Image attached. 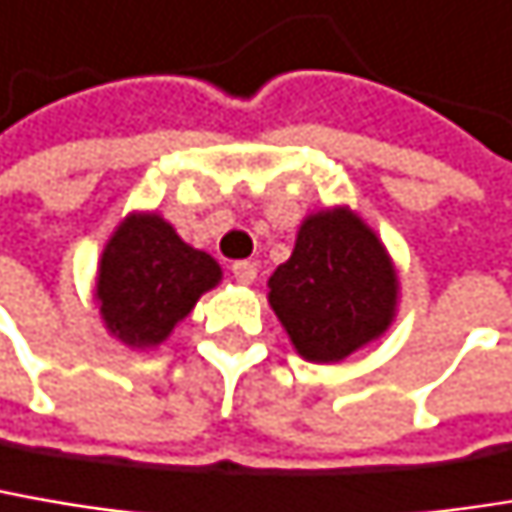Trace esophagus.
Here are the masks:
<instances>
[{"label": "esophagus", "instance_id": "1", "mask_svg": "<svg viewBox=\"0 0 512 512\" xmlns=\"http://www.w3.org/2000/svg\"><path fill=\"white\" fill-rule=\"evenodd\" d=\"M231 275H234L240 284H252L257 278V266L252 260H237V263L231 266Z\"/></svg>", "mask_w": 512, "mask_h": 512}]
</instances>
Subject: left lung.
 Here are the masks:
<instances>
[{
    "label": "left lung",
    "mask_w": 512,
    "mask_h": 512,
    "mask_svg": "<svg viewBox=\"0 0 512 512\" xmlns=\"http://www.w3.org/2000/svg\"><path fill=\"white\" fill-rule=\"evenodd\" d=\"M269 304L310 363H337L395 319L398 275L378 234L349 208L310 213L269 278Z\"/></svg>",
    "instance_id": "left-lung-1"
}]
</instances>
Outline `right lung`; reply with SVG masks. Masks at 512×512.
Listing matches in <instances>:
<instances>
[{"instance_id": "obj_1", "label": "right lung", "mask_w": 512, "mask_h": 512, "mask_svg": "<svg viewBox=\"0 0 512 512\" xmlns=\"http://www.w3.org/2000/svg\"><path fill=\"white\" fill-rule=\"evenodd\" d=\"M219 278V263L187 246L163 216L128 213L99 260L96 302L119 343L152 349Z\"/></svg>"}]
</instances>
